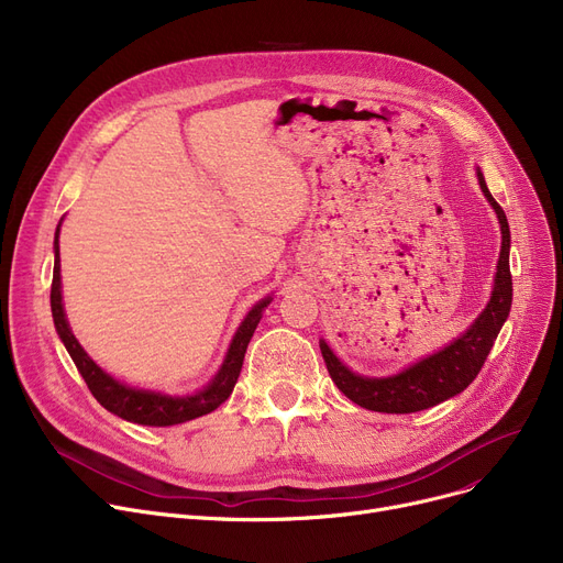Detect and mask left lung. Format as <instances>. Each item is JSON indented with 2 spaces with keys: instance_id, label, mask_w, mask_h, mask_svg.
<instances>
[{
  "instance_id": "1",
  "label": "left lung",
  "mask_w": 563,
  "mask_h": 563,
  "mask_svg": "<svg viewBox=\"0 0 563 563\" xmlns=\"http://www.w3.org/2000/svg\"><path fill=\"white\" fill-rule=\"evenodd\" d=\"M479 187L497 214L501 230V249L495 269L490 301L482 310V314L470 323L465 333L454 338L448 346L431 353V356L404 367L393 376H361L351 372L333 349L319 340V349L323 363L333 378L340 393L349 397L353 404H358L367 410L376 412H418L431 408L440 401H445L459 393H463L472 380L477 378L486 356L490 353L499 329L511 310L514 299V283L509 269V249H511V232L509 221L497 200L490 196L484 173L477 166Z\"/></svg>"
}]
</instances>
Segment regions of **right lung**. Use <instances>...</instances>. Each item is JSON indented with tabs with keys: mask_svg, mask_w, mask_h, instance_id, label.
Here are the masks:
<instances>
[{
	"mask_svg": "<svg viewBox=\"0 0 563 563\" xmlns=\"http://www.w3.org/2000/svg\"><path fill=\"white\" fill-rule=\"evenodd\" d=\"M62 221H58L56 232H54V276H52L49 303H52V317H54L56 333H58V338H62L64 346L68 349L70 358L77 365L79 374L84 376L88 390H91L93 397L109 412H113V416L123 418L128 422H134V424H143V427L183 424V422L196 420L200 416H207V412L217 410L232 395L234 383H236V378H240V372L244 365L246 346L257 329L264 308L272 303V297H264L249 310V314L240 323V329H236V333L232 335L223 365L219 367L214 378L207 383V386H202L200 390H196L194 395H164V393H155V390L132 388V386H128V383H121L111 374H107L91 356H88L84 346L77 342V338L70 331V323H68L66 310H64V297H62V257H58V232H62Z\"/></svg>",
	"mask_w": 563,
	"mask_h": 563,
	"instance_id": "obj_1",
	"label": "right lung"
}]
</instances>
